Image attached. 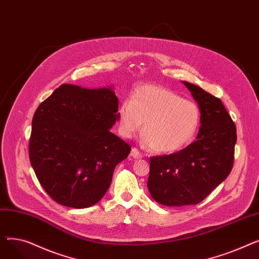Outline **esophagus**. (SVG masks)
<instances>
[{"instance_id": "esophagus-1", "label": "esophagus", "mask_w": 259, "mask_h": 259, "mask_svg": "<svg viewBox=\"0 0 259 259\" xmlns=\"http://www.w3.org/2000/svg\"><path fill=\"white\" fill-rule=\"evenodd\" d=\"M131 156L134 158H142V157H144V154L139 150L138 148H132Z\"/></svg>"}]
</instances>
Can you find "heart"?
Listing matches in <instances>:
<instances>
[{
  "instance_id": "b5f03b06",
  "label": "heart",
  "mask_w": 259,
  "mask_h": 259,
  "mask_svg": "<svg viewBox=\"0 0 259 259\" xmlns=\"http://www.w3.org/2000/svg\"><path fill=\"white\" fill-rule=\"evenodd\" d=\"M200 109L172 90L144 85L134 90L131 100L118 109V129L124 138L141 130L146 144L159 153L181 150L192 142L200 125Z\"/></svg>"
}]
</instances>
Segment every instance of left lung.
<instances>
[{"mask_svg": "<svg viewBox=\"0 0 259 259\" xmlns=\"http://www.w3.org/2000/svg\"><path fill=\"white\" fill-rule=\"evenodd\" d=\"M200 109L196 141L183 150L150 158L148 189L157 202L168 207L196 205L230 174L237 140L234 121L220 99L188 81Z\"/></svg>", "mask_w": 259, "mask_h": 259, "instance_id": "obj_1", "label": "left lung"}]
</instances>
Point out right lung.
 <instances>
[{
  "label": "right lung",
  "mask_w": 259,
  "mask_h": 259,
  "mask_svg": "<svg viewBox=\"0 0 259 259\" xmlns=\"http://www.w3.org/2000/svg\"><path fill=\"white\" fill-rule=\"evenodd\" d=\"M112 88L63 84L32 118L29 158L47 194L65 207L84 209L110 187L117 164L131 146L110 130L118 119Z\"/></svg>",
  "instance_id": "add662e5"
}]
</instances>
